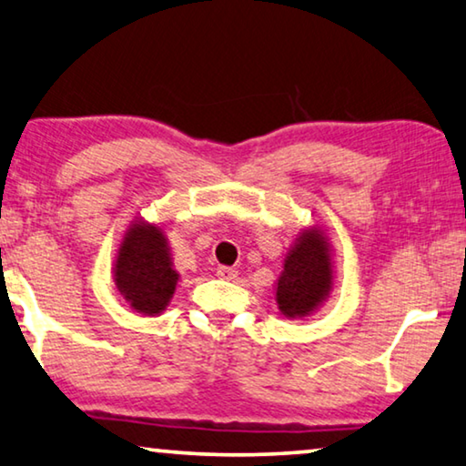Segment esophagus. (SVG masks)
I'll use <instances>...</instances> for the list:
<instances>
[{
	"mask_svg": "<svg viewBox=\"0 0 466 466\" xmlns=\"http://www.w3.org/2000/svg\"><path fill=\"white\" fill-rule=\"evenodd\" d=\"M218 276L221 279H236V276H238V271L232 269V268H218Z\"/></svg>",
	"mask_w": 466,
	"mask_h": 466,
	"instance_id": "obj_1",
	"label": "esophagus"
}]
</instances>
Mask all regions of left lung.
I'll list each match as a JSON object with an SVG mask.
<instances>
[{
    "mask_svg": "<svg viewBox=\"0 0 466 466\" xmlns=\"http://www.w3.org/2000/svg\"><path fill=\"white\" fill-rule=\"evenodd\" d=\"M334 288V261L326 232L309 226L299 232L284 257V269L276 282V302L288 319L313 315Z\"/></svg>",
    "mask_w": 466,
    "mask_h": 466,
    "instance_id": "1",
    "label": "left lung"
}]
</instances>
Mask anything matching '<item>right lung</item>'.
Segmentation results:
<instances>
[{
	"instance_id": "obj_1",
	"label": "right lung",
	"mask_w": 466,
	"mask_h": 466,
	"mask_svg": "<svg viewBox=\"0 0 466 466\" xmlns=\"http://www.w3.org/2000/svg\"><path fill=\"white\" fill-rule=\"evenodd\" d=\"M161 226L138 218L124 232L114 261V282L132 311L155 317L166 311L178 284Z\"/></svg>"
}]
</instances>
